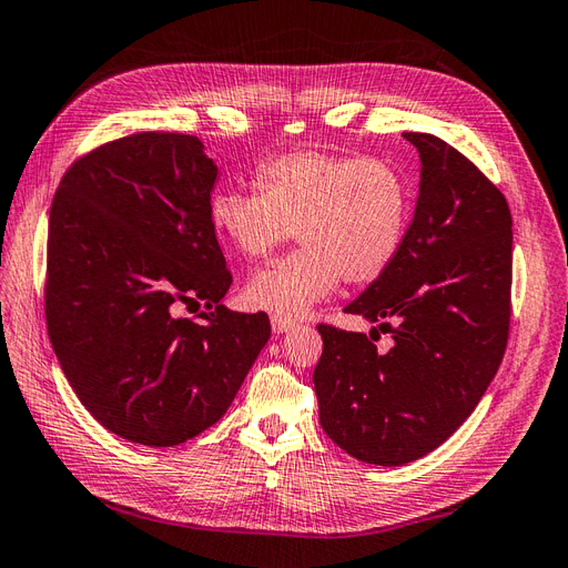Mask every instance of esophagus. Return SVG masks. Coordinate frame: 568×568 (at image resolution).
Segmentation results:
<instances>
[{"instance_id":"1","label":"esophagus","mask_w":568,"mask_h":568,"mask_svg":"<svg viewBox=\"0 0 568 568\" xmlns=\"http://www.w3.org/2000/svg\"><path fill=\"white\" fill-rule=\"evenodd\" d=\"M272 329H274V334H286V332H291V329H296V322L294 320H288V317H280V315H272Z\"/></svg>"}]
</instances>
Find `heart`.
Returning a JSON list of instances; mask_svg holds the SVG:
<instances>
[{"label":"heart","mask_w":568,"mask_h":568,"mask_svg":"<svg viewBox=\"0 0 568 568\" xmlns=\"http://www.w3.org/2000/svg\"><path fill=\"white\" fill-rule=\"evenodd\" d=\"M255 192H215V232L248 261H263L291 236L301 248L255 272L246 284L253 307L303 317L329 298L341 280L372 284L400 253L409 220L405 175L384 159L303 149L257 165Z\"/></svg>","instance_id":"heart-1"}]
</instances>
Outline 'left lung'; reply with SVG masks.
<instances>
[{"mask_svg":"<svg viewBox=\"0 0 568 568\" xmlns=\"http://www.w3.org/2000/svg\"><path fill=\"white\" fill-rule=\"evenodd\" d=\"M419 151V196L393 265L346 313L369 336L320 324L313 382L320 424L351 457L400 467L436 450L484 398L511 315V213L480 170L440 136L403 132ZM394 334L390 352L373 346Z\"/></svg>","mask_w":568,"mask_h":568,"instance_id":"8db88e82","label":"left lung"}]
</instances>
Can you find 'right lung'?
Here are the masks:
<instances>
[{
  "instance_id": "right-lung-1",
  "label": "right lung",
  "mask_w": 568,
  "mask_h": 568,
  "mask_svg": "<svg viewBox=\"0 0 568 568\" xmlns=\"http://www.w3.org/2000/svg\"><path fill=\"white\" fill-rule=\"evenodd\" d=\"M217 165L180 132H136L78 159L54 194L44 313L68 384L111 434L173 448L232 405L270 338L232 284L211 222ZM203 304L196 321L180 303Z\"/></svg>"
}]
</instances>
